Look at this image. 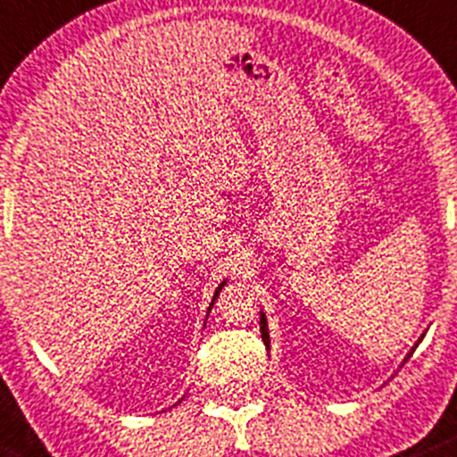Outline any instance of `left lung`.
<instances>
[{
    "mask_svg": "<svg viewBox=\"0 0 457 457\" xmlns=\"http://www.w3.org/2000/svg\"><path fill=\"white\" fill-rule=\"evenodd\" d=\"M261 337H263V344H265V348H270V335H268V319H265V314L261 312ZM415 346H418V344H415ZM415 351V348H413ZM411 351V353H413ZM411 353H409V357H411ZM409 357H406V360H409ZM404 360V361H406Z\"/></svg>",
    "mask_w": 457,
    "mask_h": 457,
    "instance_id": "obj_1",
    "label": "left lung"
}]
</instances>
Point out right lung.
Masks as SVG:
<instances>
[{"label": "right lung", "mask_w": 457, "mask_h": 457, "mask_svg": "<svg viewBox=\"0 0 457 457\" xmlns=\"http://www.w3.org/2000/svg\"><path fill=\"white\" fill-rule=\"evenodd\" d=\"M225 283H228V281H223V283H220L219 287H216V292H214V299H216V296H219V292L223 290V286H225ZM214 299H212V305H214ZM212 305H210V308H212Z\"/></svg>", "instance_id": "add662e5"}]
</instances>
